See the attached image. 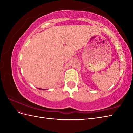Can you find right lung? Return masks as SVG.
Masks as SVG:
<instances>
[{
    "instance_id": "obj_1",
    "label": "right lung",
    "mask_w": 133,
    "mask_h": 133,
    "mask_svg": "<svg viewBox=\"0 0 133 133\" xmlns=\"http://www.w3.org/2000/svg\"><path fill=\"white\" fill-rule=\"evenodd\" d=\"M38 89H41V90H47V89H39V88H38Z\"/></svg>"
}]
</instances>
